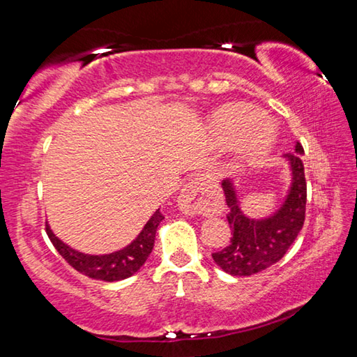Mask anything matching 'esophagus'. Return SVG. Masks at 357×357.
I'll list each match as a JSON object with an SVG mask.
<instances>
[{
	"label": "esophagus",
	"instance_id": "esophagus-1",
	"mask_svg": "<svg viewBox=\"0 0 357 357\" xmlns=\"http://www.w3.org/2000/svg\"><path fill=\"white\" fill-rule=\"evenodd\" d=\"M220 192L206 178H195L185 184L178 197V206L187 215H214L222 211Z\"/></svg>",
	"mask_w": 357,
	"mask_h": 357
}]
</instances>
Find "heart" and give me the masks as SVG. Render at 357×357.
I'll use <instances>...</instances> for the list:
<instances>
[{
	"instance_id": "obj_1",
	"label": "heart",
	"mask_w": 357,
	"mask_h": 357,
	"mask_svg": "<svg viewBox=\"0 0 357 357\" xmlns=\"http://www.w3.org/2000/svg\"><path fill=\"white\" fill-rule=\"evenodd\" d=\"M215 142L223 149L236 147V170L258 167L274 144V128L263 113L249 105H225L211 121Z\"/></svg>"
}]
</instances>
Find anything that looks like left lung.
Returning a JSON list of instances; mask_svg holds the SVG:
<instances>
[{
    "label": "left lung",
    "instance_id": "obj_1",
    "mask_svg": "<svg viewBox=\"0 0 357 357\" xmlns=\"http://www.w3.org/2000/svg\"><path fill=\"white\" fill-rule=\"evenodd\" d=\"M304 148L294 144V154H285L283 160L289 168V187L283 202L273 214L261 219L247 215L231 179H223L229 213L227 215L233 238L225 249L213 253L214 263L229 275H253L268 269L283 258L289 245L298 238L305 219L307 184L301 155Z\"/></svg>",
    "mask_w": 357,
    "mask_h": 357
}]
</instances>
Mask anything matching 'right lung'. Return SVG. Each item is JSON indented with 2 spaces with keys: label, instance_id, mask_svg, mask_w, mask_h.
I'll list each match as a JSON object with an SVG mask.
<instances>
[{
  "label": "right lung",
  "instance_id": "right-lung-1",
  "mask_svg": "<svg viewBox=\"0 0 357 357\" xmlns=\"http://www.w3.org/2000/svg\"><path fill=\"white\" fill-rule=\"evenodd\" d=\"M164 215L159 209L149 217L138 236L123 249L112 253H102V255H91L74 249V247L63 243L55 233L52 231L50 225H47V234L52 244L55 245L59 255L68 261L78 273L91 277L96 280L118 282L134 275L140 271L142 266L146 263L149 253L153 252L155 233Z\"/></svg>",
  "mask_w": 357,
  "mask_h": 357
}]
</instances>
